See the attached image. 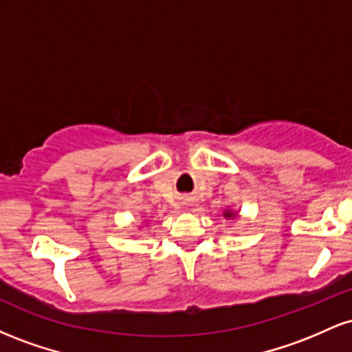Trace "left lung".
<instances>
[{"label": "left lung", "mask_w": 352, "mask_h": 352, "mask_svg": "<svg viewBox=\"0 0 352 352\" xmlns=\"http://www.w3.org/2000/svg\"><path fill=\"white\" fill-rule=\"evenodd\" d=\"M223 217L227 218V220H233V218L238 217V212H235V210L227 208V210H225V212H223Z\"/></svg>", "instance_id": "obj_1"}]
</instances>
